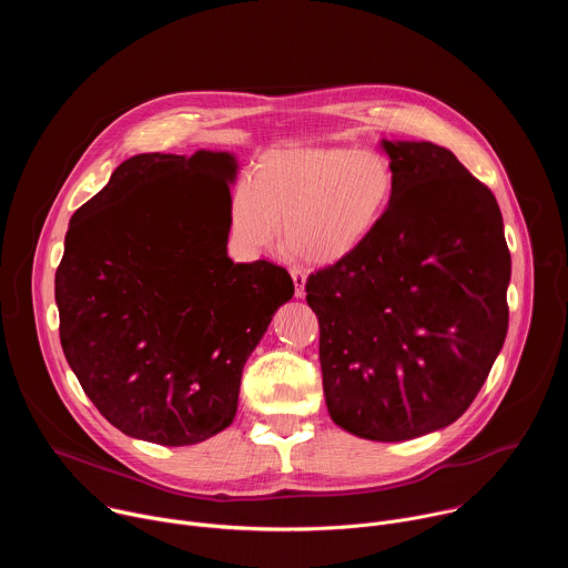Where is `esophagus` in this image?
I'll use <instances>...</instances> for the list:
<instances>
[{
  "instance_id": "34e87169",
  "label": "esophagus",
  "mask_w": 568,
  "mask_h": 568,
  "mask_svg": "<svg viewBox=\"0 0 568 568\" xmlns=\"http://www.w3.org/2000/svg\"><path fill=\"white\" fill-rule=\"evenodd\" d=\"M292 281H294V296L301 298L305 294V281H307V272L303 267H290Z\"/></svg>"
}]
</instances>
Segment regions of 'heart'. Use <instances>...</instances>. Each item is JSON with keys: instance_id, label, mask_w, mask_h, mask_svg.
Masks as SVG:
<instances>
[{"instance_id": "obj_1", "label": "heart", "mask_w": 568, "mask_h": 568, "mask_svg": "<svg viewBox=\"0 0 568 568\" xmlns=\"http://www.w3.org/2000/svg\"><path fill=\"white\" fill-rule=\"evenodd\" d=\"M395 186L390 161L375 150H270L254 180L233 186L229 231L242 250L261 252L274 245L283 220V242L294 256L333 265L366 245L395 200Z\"/></svg>"}]
</instances>
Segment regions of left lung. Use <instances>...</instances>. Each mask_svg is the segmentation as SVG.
<instances>
[{"label": "left lung", "mask_w": 568, "mask_h": 568, "mask_svg": "<svg viewBox=\"0 0 568 568\" xmlns=\"http://www.w3.org/2000/svg\"><path fill=\"white\" fill-rule=\"evenodd\" d=\"M395 200L348 258L310 274L328 414L379 443L458 420L506 342L510 252L493 191L452 150L382 141Z\"/></svg>", "instance_id": "obj_1"}]
</instances>
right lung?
Listing matches in <instances>:
<instances>
[{
  "label": "right lung",
  "mask_w": 568,
  "mask_h": 568,
  "mask_svg": "<svg viewBox=\"0 0 568 568\" xmlns=\"http://www.w3.org/2000/svg\"><path fill=\"white\" fill-rule=\"evenodd\" d=\"M229 152L136 154L69 222L60 344L125 436L182 447L226 429L245 362L294 294L267 261L226 256Z\"/></svg>",
  "instance_id": "right-lung-1"
}]
</instances>
